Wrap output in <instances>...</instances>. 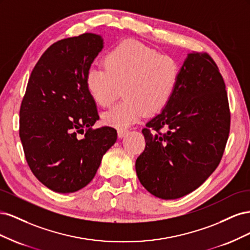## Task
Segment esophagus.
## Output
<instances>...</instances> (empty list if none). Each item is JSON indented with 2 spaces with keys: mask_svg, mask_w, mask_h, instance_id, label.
Returning a JSON list of instances; mask_svg holds the SVG:
<instances>
[{
  "mask_svg": "<svg viewBox=\"0 0 250 250\" xmlns=\"http://www.w3.org/2000/svg\"><path fill=\"white\" fill-rule=\"evenodd\" d=\"M127 133H128L127 129H118V137L119 138H124Z\"/></svg>",
  "mask_w": 250,
  "mask_h": 250,
  "instance_id": "esophagus-1",
  "label": "esophagus"
}]
</instances>
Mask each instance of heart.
I'll use <instances>...</instances> for the list:
<instances>
[{
  "label": "heart",
  "mask_w": 250,
  "mask_h": 250,
  "mask_svg": "<svg viewBox=\"0 0 250 250\" xmlns=\"http://www.w3.org/2000/svg\"><path fill=\"white\" fill-rule=\"evenodd\" d=\"M180 67L175 59L161 55L140 42L127 40L104 57V67L90 66L85 86L92 99L102 107L115 101L119 86L125 100L103 113L109 126L125 129L144 116L162 111L175 94Z\"/></svg>",
  "instance_id": "1"
}]
</instances>
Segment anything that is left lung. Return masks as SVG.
<instances>
[{
	"instance_id": "left-lung-1",
	"label": "left lung",
	"mask_w": 250,
	"mask_h": 250,
	"mask_svg": "<svg viewBox=\"0 0 250 250\" xmlns=\"http://www.w3.org/2000/svg\"><path fill=\"white\" fill-rule=\"evenodd\" d=\"M229 124L218 66L208 54L188 53L171 101L142 130L146 148L135 162L142 186L165 200L195 191L220 163ZM162 127L165 134L159 132Z\"/></svg>"
}]
</instances>
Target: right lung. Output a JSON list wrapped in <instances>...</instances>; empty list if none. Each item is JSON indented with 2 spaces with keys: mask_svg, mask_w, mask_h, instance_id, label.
Masks as SVG:
<instances>
[{
  "mask_svg": "<svg viewBox=\"0 0 250 250\" xmlns=\"http://www.w3.org/2000/svg\"><path fill=\"white\" fill-rule=\"evenodd\" d=\"M103 47V37L94 33L59 41L43 53L28 81L20 138L34 176L57 193L87 186L117 141L115 128L92 129L99 115L85 86L86 72Z\"/></svg>",
  "mask_w": 250,
  "mask_h": 250,
  "instance_id": "right-lung-1",
  "label": "right lung"
}]
</instances>
